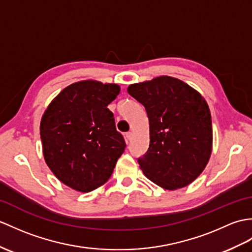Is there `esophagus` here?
<instances>
[{"label": "esophagus", "instance_id": "34e87169", "mask_svg": "<svg viewBox=\"0 0 252 252\" xmlns=\"http://www.w3.org/2000/svg\"><path fill=\"white\" fill-rule=\"evenodd\" d=\"M132 137H133V134H132L131 132H127V133L126 134V140H131V139H132Z\"/></svg>", "mask_w": 252, "mask_h": 252}]
</instances>
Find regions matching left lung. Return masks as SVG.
Segmentation results:
<instances>
[{"mask_svg":"<svg viewBox=\"0 0 252 252\" xmlns=\"http://www.w3.org/2000/svg\"><path fill=\"white\" fill-rule=\"evenodd\" d=\"M127 92L144 105L149 119V148L137 160L145 176L166 190L190 185L212 155V116L205 98L171 76L132 84Z\"/></svg>","mask_w":252,"mask_h":252,"instance_id":"8db88e82","label":"left lung"}]
</instances>
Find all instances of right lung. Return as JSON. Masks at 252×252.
I'll list each match as a JSON object with an SVG mask.
<instances>
[{"label": "right lung", "instance_id": "1", "mask_svg": "<svg viewBox=\"0 0 252 252\" xmlns=\"http://www.w3.org/2000/svg\"><path fill=\"white\" fill-rule=\"evenodd\" d=\"M120 92L116 84L83 80L58 94L40 120L47 165L61 183L90 192L112 176L126 142L107 108Z\"/></svg>", "mask_w": 252, "mask_h": 252}]
</instances>
